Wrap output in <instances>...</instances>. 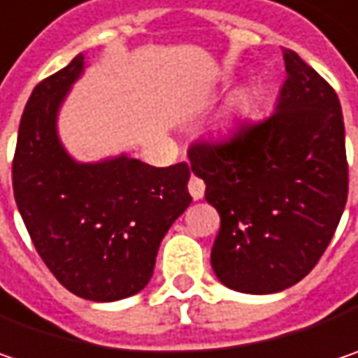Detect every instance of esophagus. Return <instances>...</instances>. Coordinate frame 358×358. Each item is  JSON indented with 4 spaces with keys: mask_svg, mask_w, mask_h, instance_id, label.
<instances>
[{
    "mask_svg": "<svg viewBox=\"0 0 358 358\" xmlns=\"http://www.w3.org/2000/svg\"><path fill=\"white\" fill-rule=\"evenodd\" d=\"M188 192H190V196L194 200H200L204 196V182L196 176H190L188 180Z\"/></svg>",
    "mask_w": 358,
    "mask_h": 358,
    "instance_id": "obj_1",
    "label": "esophagus"
}]
</instances>
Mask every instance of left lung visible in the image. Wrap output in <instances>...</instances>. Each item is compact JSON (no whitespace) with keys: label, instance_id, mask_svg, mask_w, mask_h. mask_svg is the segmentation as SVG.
I'll return each mask as SVG.
<instances>
[{"label":"left lung","instance_id":"8db88e82","mask_svg":"<svg viewBox=\"0 0 358 358\" xmlns=\"http://www.w3.org/2000/svg\"><path fill=\"white\" fill-rule=\"evenodd\" d=\"M287 78L273 113L245 119L188 148L221 217L210 251L217 278L243 294H273L322 257L348 194L345 123L320 74L284 48Z\"/></svg>","mask_w":358,"mask_h":358}]
</instances>
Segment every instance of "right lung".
Instances as JSON below:
<instances>
[{
    "label": "right lung",
    "instance_id": "right-lung-1",
    "mask_svg": "<svg viewBox=\"0 0 358 358\" xmlns=\"http://www.w3.org/2000/svg\"><path fill=\"white\" fill-rule=\"evenodd\" d=\"M83 64L78 54L36 85L20 121L11 184L34 247L54 278L78 298L113 302L150 282L159 243L192 202L190 166L69 158L54 125Z\"/></svg>",
    "mask_w": 358,
    "mask_h": 358
}]
</instances>
